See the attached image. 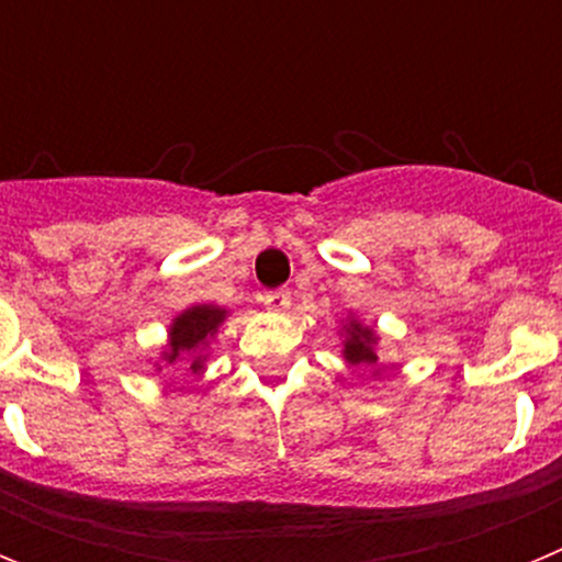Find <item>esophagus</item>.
I'll return each mask as SVG.
<instances>
[{
    "label": "esophagus",
    "instance_id": "esophagus-1",
    "mask_svg": "<svg viewBox=\"0 0 562 562\" xmlns=\"http://www.w3.org/2000/svg\"><path fill=\"white\" fill-rule=\"evenodd\" d=\"M290 304H292L290 290H272L265 295V306L270 312H286L290 310Z\"/></svg>",
    "mask_w": 562,
    "mask_h": 562
}]
</instances>
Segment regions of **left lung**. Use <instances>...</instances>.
<instances>
[{
	"mask_svg": "<svg viewBox=\"0 0 562 562\" xmlns=\"http://www.w3.org/2000/svg\"><path fill=\"white\" fill-rule=\"evenodd\" d=\"M342 357L351 366H362V369H374L376 366V331L371 326H362L355 315L346 317L342 324ZM380 374V369H374V376Z\"/></svg>",
	"mask_w": 562,
	"mask_h": 562,
	"instance_id": "8db88e82",
	"label": "left lung"
}]
</instances>
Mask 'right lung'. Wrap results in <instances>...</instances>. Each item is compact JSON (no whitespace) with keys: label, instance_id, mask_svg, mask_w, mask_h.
Listing matches in <instances>:
<instances>
[{"label":"right lung","instance_id":"right-lung-1","mask_svg":"<svg viewBox=\"0 0 562 562\" xmlns=\"http://www.w3.org/2000/svg\"><path fill=\"white\" fill-rule=\"evenodd\" d=\"M225 306L213 304H196L182 310L168 326V342L160 355L162 360L157 362V371H162V362L166 366L186 362V371H193V374L205 369L207 342L216 337L220 326L225 324Z\"/></svg>","mask_w":562,"mask_h":562}]
</instances>
